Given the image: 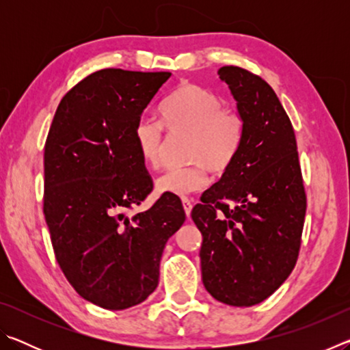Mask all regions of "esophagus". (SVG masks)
Instances as JSON below:
<instances>
[{"label": "esophagus", "mask_w": 350, "mask_h": 350, "mask_svg": "<svg viewBox=\"0 0 350 350\" xmlns=\"http://www.w3.org/2000/svg\"><path fill=\"white\" fill-rule=\"evenodd\" d=\"M182 205L183 210H185V215L189 216L191 215V208H193V200L189 198H182Z\"/></svg>", "instance_id": "1"}]
</instances>
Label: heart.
I'll return each mask as SVG.
<instances>
[{"label": "heart", "instance_id": "1", "mask_svg": "<svg viewBox=\"0 0 350 350\" xmlns=\"http://www.w3.org/2000/svg\"><path fill=\"white\" fill-rule=\"evenodd\" d=\"M161 123L140 118L134 126V144L146 167L159 168L165 145L163 128L171 135H188L187 159L191 165L168 170L156 180L159 193L187 196L204 189L210 171L222 174L234 162L242 142L241 116L224 106L208 88L183 83L161 106Z\"/></svg>", "mask_w": 350, "mask_h": 350}]
</instances>
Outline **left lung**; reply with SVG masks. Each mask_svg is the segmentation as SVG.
<instances>
[{
  "mask_svg": "<svg viewBox=\"0 0 350 350\" xmlns=\"http://www.w3.org/2000/svg\"><path fill=\"white\" fill-rule=\"evenodd\" d=\"M238 102L241 148L191 211L202 233L205 288L224 304L250 307L295 269L307 198L292 122L275 91L239 66L217 70Z\"/></svg>",
  "mask_w": 350,
  "mask_h": 350,
  "instance_id": "left-lung-1",
  "label": "left lung"
}]
</instances>
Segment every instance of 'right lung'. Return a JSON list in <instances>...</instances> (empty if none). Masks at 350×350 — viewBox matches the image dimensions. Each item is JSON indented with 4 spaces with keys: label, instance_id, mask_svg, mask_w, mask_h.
<instances>
[{
    "label": "right lung",
    "instance_id": "1",
    "mask_svg": "<svg viewBox=\"0 0 350 350\" xmlns=\"http://www.w3.org/2000/svg\"><path fill=\"white\" fill-rule=\"evenodd\" d=\"M171 72L102 69L66 92L44 145L43 213L55 259L81 298L109 310L156 290L165 244L185 222L180 199L134 213L152 179L134 126Z\"/></svg>",
    "mask_w": 350,
    "mask_h": 350
}]
</instances>
